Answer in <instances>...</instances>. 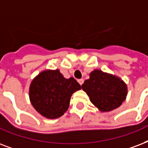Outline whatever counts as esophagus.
<instances>
[{
  "label": "esophagus",
  "mask_w": 148,
  "mask_h": 148,
  "mask_svg": "<svg viewBox=\"0 0 148 148\" xmlns=\"http://www.w3.org/2000/svg\"><path fill=\"white\" fill-rule=\"evenodd\" d=\"M77 82H78V83L81 84V85H82V84H83V83H84V80H83V79H79Z\"/></svg>",
  "instance_id": "esophagus-1"
}]
</instances>
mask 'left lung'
Here are the masks:
<instances>
[{"label": "left lung", "instance_id": "1", "mask_svg": "<svg viewBox=\"0 0 148 148\" xmlns=\"http://www.w3.org/2000/svg\"><path fill=\"white\" fill-rule=\"evenodd\" d=\"M89 76L82 88L99 111H112L126 100L127 86L119 77L97 69L91 72Z\"/></svg>", "mask_w": 148, "mask_h": 148}]
</instances>
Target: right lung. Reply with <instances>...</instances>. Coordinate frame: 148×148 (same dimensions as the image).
<instances>
[{
  "label": "right lung",
  "mask_w": 148,
  "mask_h": 148,
  "mask_svg": "<svg viewBox=\"0 0 148 148\" xmlns=\"http://www.w3.org/2000/svg\"><path fill=\"white\" fill-rule=\"evenodd\" d=\"M82 89L74 77L65 78L58 69L45 70L32 81L29 99L39 114L57 119L68 109L74 92Z\"/></svg>",
  "instance_id": "1"
}]
</instances>
